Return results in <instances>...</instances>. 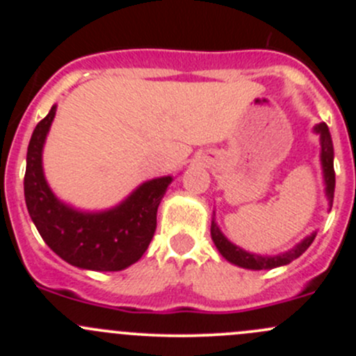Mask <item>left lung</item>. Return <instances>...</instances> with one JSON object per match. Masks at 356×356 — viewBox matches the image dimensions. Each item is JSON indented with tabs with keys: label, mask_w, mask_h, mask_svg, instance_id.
Listing matches in <instances>:
<instances>
[{
	"label": "left lung",
	"mask_w": 356,
	"mask_h": 356,
	"mask_svg": "<svg viewBox=\"0 0 356 356\" xmlns=\"http://www.w3.org/2000/svg\"><path fill=\"white\" fill-rule=\"evenodd\" d=\"M314 131L321 136V163H322V172H324V184H325V196H327L329 208L332 207L334 200V186H336V175H334V148H332V139L331 132H329L327 125L322 122V124H317L314 127ZM211 239H213L215 246L220 251L222 257L225 258L231 264L238 265V267L250 268V270H270V268L281 267V265H288L293 260H296L298 257L305 253L308 250V246L314 243L315 234H310L308 238H305L303 241L298 243L293 250L286 251V253L274 254V257H261V254L250 253V251H245L243 248L236 246L234 243L229 241L222 231L218 229L215 218L211 220Z\"/></svg>",
	"instance_id": "left-lung-1"
}]
</instances>
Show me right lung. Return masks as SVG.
I'll list each match as a JSON object with an SVG mask.
<instances>
[{
	"mask_svg": "<svg viewBox=\"0 0 356 356\" xmlns=\"http://www.w3.org/2000/svg\"><path fill=\"white\" fill-rule=\"evenodd\" d=\"M56 105L35 125L27 148L24 195L29 215L60 258L86 270L117 272L145 254L156 229V210L174 179H152L105 211H79L53 195L42 170V148Z\"/></svg>",
	"mask_w": 356,
	"mask_h": 356,
	"instance_id": "right-lung-1",
	"label": "right lung"
}]
</instances>
